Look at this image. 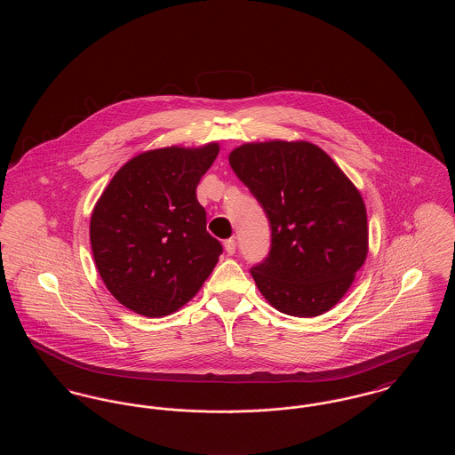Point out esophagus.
<instances>
[{"label":"esophagus","instance_id":"obj_1","mask_svg":"<svg viewBox=\"0 0 455 455\" xmlns=\"http://www.w3.org/2000/svg\"><path fill=\"white\" fill-rule=\"evenodd\" d=\"M225 251H227V254H230V256H234L235 254V247H237V243H235V240L234 238H228V240H225Z\"/></svg>","mask_w":455,"mask_h":455}]
</instances>
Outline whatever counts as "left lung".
<instances>
[{
  "label": "left lung",
  "instance_id": "left-lung-1",
  "mask_svg": "<svg viewBox=\"0 0 455 455\" xmlns=\"http://www.w3.org/2000/svg\"><path fill=\"white\" fill-rule=\"evenodd\" d=\"M228 162L271 223L269 256L251 271L260 295L288 315H323L367 259L360 191L323 148L303 140L243 143Z\"/></svg>",
  "mask_w": 455,
  "mask_h": 455
}]
</instances>
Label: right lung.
<instances>
[{"mask_svg": "<svg viewBox=\"0 0 455 455\" xmlns=\"http://www.w3.org/2000/svg\"><path fill=\"white\" fill-rule=\"evenodd\" d=\"M220 143L164 147L128 160L97 199L90 243L112 297L145 317L177 312L217 266L221 243L206 232L196 188Z\"/></svg>", "mask_w": 455, "mask_h": 455, "instance_id": "add662e5", "label": "right lung"}]
</instances>
